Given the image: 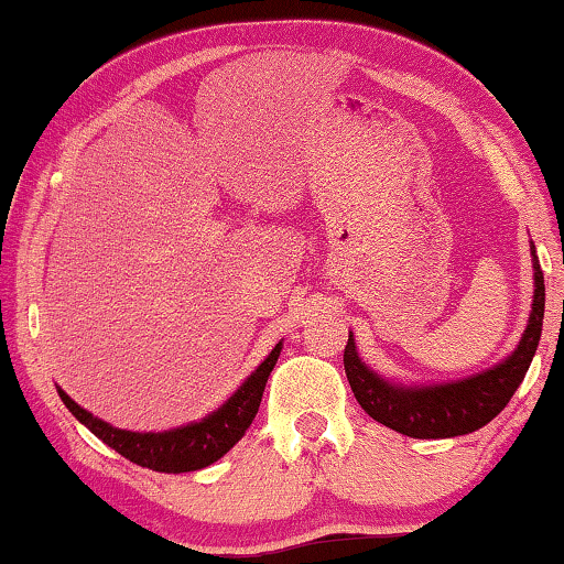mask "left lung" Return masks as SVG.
I'll use <instances>...</instances> for the list:
<instances>
[{"label":"left lung","mask_w":564,"mask_h":564,"mask_svg":"<svg viewBox=\"0 0 564 564\" xmlns=\"http://www.w3.org/2000/svg\"><path fill=\"white\" fill-rule=\"evenodd\" d=\"M530 248L534 268L530 321H527V328L514 351L487 371L449 383L401 387V383H391L389 379L379 377L377 371H371L359 359L354 338L348 334L344 369L354 397L366 414L399 434L414 436V440H449V436L477 432L509 404L527 369H530L542 336L544 275L534 246Z\"/></svg>","instance_id":"1"}]
</instances>
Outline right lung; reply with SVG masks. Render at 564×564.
<instances>
[{
    "label": "right lung",
    "instance_id": "obj_1",
    "mask_svg": "<svg viewBox=\"0 0 564 564\" xmlns=\"http://www.w3.org/2000/svg\"><path fill=\"white\" fill-rule=\"evenodd\" d=\"M283 344L279 341L273 351L265 356V361L240 383L238 391L226 404L210 411L200 422H191L167 432H128V429L110 426L102 419H97L75 404L65 391L57 389L59 399L73 411L79 424H85L97 440H102L110 449L122 454L124 459L140 464L153 471L165 475H181V471H195L218 462L223 454H228L246 434V429L253 424L261 406L265 381L271 377L275 361H279Z\"/></svg>",
    "mask_w": 564,
    "mask_h": 564
}]
</instances>
